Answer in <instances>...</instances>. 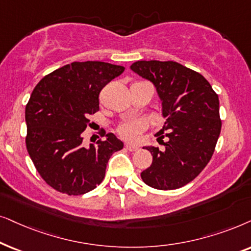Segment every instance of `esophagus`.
<instances>
[{
	"mask_svg": "<svg viewBox=\"0 0 251 251\" xmlns=\"http://www.w3.org/2000/svg\"><path fill=\"white\" fill-rule=\"evenodd\" d=\"M126 149L129 150V151H135V150H138V146H134V145H131V143H126Z\"/></svg>",
	"mask_w": 251,
	"mask_h": 251,
	"instance_id": "1",
	"label": "esophagus"
}]
</instances>
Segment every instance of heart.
<instances>
[{
  "label": "heart",
  "mask_w": 251,
  "mask_h": 251,
  "mask_svg": "<svg viewBox=\"0 0 251 251\" xmlns=\"http://www.w3.org/2000/svg\"><path fill=\"white\" fill-rule=\"evenodd\" d=\"M143 128H145V123L142 120H129V122L124 123L119 126L118 133L123 138L135 140Z\"/></svg>",
  "instance_id": "b5f03b06"
}]
</instances>
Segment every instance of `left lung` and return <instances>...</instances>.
<instances>
[{
    "label": "left lung",
    "mask_w": 251,
    "mask_h": 251,
    "mask_svg": "<svg viewBox=\"0 0 251 251\" xmlns=\"http://www.w3.org/2000/svg\"><path fill=\"white\" fill-rule=\"evenodd\" d=\"M131 70L155 86L165 118L156 135L168 140L164 150L145 147L152 163L141 178L156 189L180 188L202 172L215 151L222 129L218 95L204 76L176 62L138 61Z\"/></svg>",
    "instance_id": "8db88e82"
}]
</instances>
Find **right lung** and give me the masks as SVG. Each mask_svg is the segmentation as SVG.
Masks as SVG:
<instances>
[{"mask_svg": "<svg viewBox=\"0 0 251 251\" xmlns=\"http://www.w3.org/2000/svg\"><path fill=\"white\" fill-rule=\"evenodd\" d=\"M125 68L105 62H73L49 73L33 89L25 109L26 148L42 179L58 192L81 195L102 182L110 157L124 143L113 133L82 146L99 95Z\"/></svg>", "mask_w": 251, "mask_h": 251, "instance_id": "right-lung-1", "label": "right lung"}]
</instances>
